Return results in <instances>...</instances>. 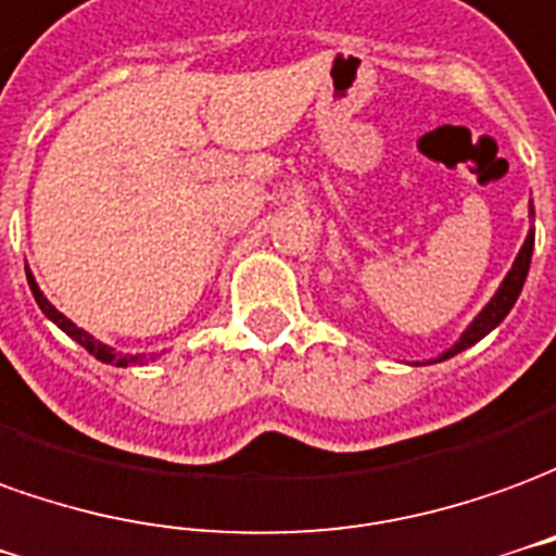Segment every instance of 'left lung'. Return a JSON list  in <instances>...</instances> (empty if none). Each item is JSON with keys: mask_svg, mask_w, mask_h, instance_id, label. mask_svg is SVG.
Wrapping results in <instances>:
<instances>
[{"mask_svg": "<svg viewBox=\"0 0 556 556\" xmlns=\"http://www.w3.org/2000/svg\"><path fill=\"white\" fill-rule=\"evenodd\" d=\"M536 218V212H533V200H530V222ZM533 242H536V227H530L527 230V239H523L521 251H518V257H515V263H511V269L506 271V278L500 281L497 293L488 299V305L479 314H476L473 320H470V326L460 332V338L452 344L448 350H443L437 359L431 362H446L452 359V356H458L460 350L473 348L476 341H482L488 332H494L500 323L506 320V314L511 311V305L518 302V296H521L523 290V281H527V271H530V257H533ZM419 365V362H416Z\"/></svg>", "mask_w": 556, "mask_h": 556, "instance_id": "8db88e82", "label": "left lung"}]
</instances>
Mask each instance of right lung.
Returning <instances> with one entry per match:
<instances>
[{
    "label": "right lung",
    "instance_id": "right-lung-1",
    "mask_svg": "<svg viewBox=\"0 0 556 556\" xmlns=\"http://www.w3.org/2000/svg\"><path fill=\"white\" fill-rule=\"evenodd\" d=\"M26 278H29V290H33L35 302H38V308L45 311L47 320H53L62 329V332L68 334V338H74L80 348H86L92 356H96L98 362H104V365H116V368H131V365H146V356L143 353H137V356H131V353H119V350H113L110 344H104V341H98L96 334H89L86 329H80L77 323L68 320L62 311L50 302V299L41 293V287H38V281H35V275L29 271V266H26Z\"/></svg>",
    "mask_w": 556,
    "mask_h": 556
}]
</instances>
